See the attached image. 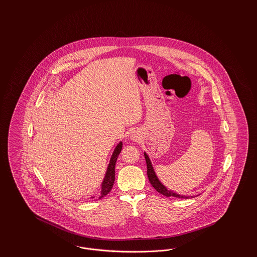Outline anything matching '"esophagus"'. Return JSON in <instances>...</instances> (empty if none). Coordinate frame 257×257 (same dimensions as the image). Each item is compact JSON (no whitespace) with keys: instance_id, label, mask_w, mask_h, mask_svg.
I'll list each match as a JSON object with an SVG mask.
<instances>
[{"instance_id":"34e87169","label":"esophagus","mask_w":257,"mask_h":257,"mask_svg":"<svg viewBox=\"0 0 257 257\" xmlns=\"http://www.w3.org/2000/svg\"><path fill=\"white\" fill-rule=\"evenodd\" d=\"M131 140L132 141H134V142H138L140 139H141V136H140V133L138 132V131H134L132 135H131Z\"/></svg>"}]
</instances>
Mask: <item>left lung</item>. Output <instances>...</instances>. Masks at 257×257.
<instances>
[{
  "label": "left lung",
  "instance_id": "8db88e82",
  "mask_svg": "<svg viewBox=\"0 0 257 257\" xmlns=\"http://www.w3.org/2000/svg\"><path fill=\"white\" fill-rule=\"evenodd\" d=\"M144 155H145L146 162H147V176H148L149 182L154 187V189L158 193L162 194L163 196H167V197H169V196H174V197H178V198H190V197H193V196L178 195V194L172 192L171 190H168L167 187L160 181L158 176L156 175L155 171L153 169V166H152V163H151V160L148 157L147 152H144Z\"/></svg>",
  "mask_w": 257,
  "mask_h": 257
}]
</instances>
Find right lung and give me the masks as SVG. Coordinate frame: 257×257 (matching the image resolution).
<instances>
[{
  "mask_svg": "<svg viewBox=\"0 0 257 257\" xmlns=\"http://www.w3.org/2000/svg\"><path fill=\"white\" fill-rule=\"evenodd\" d=\"M121 149H122V142H119L117 144V146L114 148L112 154H111V157H110L107 171L105 173L104 179H103L102 184H101V192L98 195V198H102V197L107 196L110 193V191L111 190L112 186H113L114 177H115L114 176L115 163H116V160H117V157H118ZM91 198H95V196H91Z\"/></svg>",
  "mask_w": 257,
  "mask_h": 257,
  "instance_id": "right-lung-1",
  "label": "right lung"
}]
</instances>
